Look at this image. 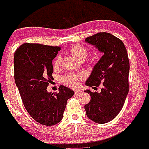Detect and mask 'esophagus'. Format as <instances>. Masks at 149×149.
Returning a JSON list of instances; mask_svg holds the SVG:
<instances>
[{
    "mask_svg": "<svg viewBox=\"0 0 149 149\" xmlns=\"http://www.w3.org/2000/svg\"><path fill=\"white\" fill-rule=\"evenodd\" d=\"M81 93V91L80 90H76V91H75V94H76V95H79Z\"/></svg>",
    "mask_w": 149,
    "mask_h": 149,
    "instance_id": "1",
    "label": "esophagus"
}]
</instances>
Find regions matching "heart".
<instances>
[{
    "mask_svg": "<svg viewBox=\"0 0 149 149\" xmlns=\"http://www.w3.org/2000/svg\"><path fill=\"white\" fill-rule=\"evenodd\" d=\"M70 51L72 55L78 61H84L86 59L88 55L87 49L84 47L79 45H73L70 48ZM62 58L61 56H58L55 59L54 65L55 66H59L61 64ZM84 79V76L82 74H68L63 78V81L67 85L71 87H77L80 84L81 80Z\"/></svg>",
    "mask_w": 149,
    "mask_h": 149,
    "instance_id": "1",
    "label": "heart"
}]
</instances>
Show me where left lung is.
<instances>
[{
    "label": "left lung",
    "instance_id": "left-lung-1",
    "mask_svg": "<svg viewBox=\"0 0 149 149\" xmlns=\"http://www.w3.org/2000/svg\"><path fill=\"white\" fill-rule=\"evenodd\" d=\"M85 42L103 54L86 81L88 86L103 84L101 92L85 90L91 100L84 106L87 117L100 124L112 120L123 108L129 91L130 63L126 48L118 37L100 32L87 37Z\"/></svg>",
    "mask_w": 149,
    "mask_h": 149
}]
</instances>
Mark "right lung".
<instances>
[{
  "mask_svg": "<svg viewBox=\"0 0 149 149\" xmlns=\"http://www.w3.org/2000/svg\"><path fill=\"white\" fill-rule=\"evenodd\" d=\"M60 47L25 43L14 52V79L30 116L44 125H54L63 119L67 100L74 91L61 86L56 94L47 90L53 73L52 60Z\"/></svg>",
  "mask_w": 149,
  "mask_h": 149,
  "instance_id": "obj_1",
  "label": "right lung"
}]
</instances>
